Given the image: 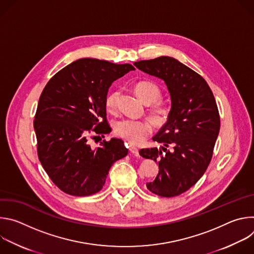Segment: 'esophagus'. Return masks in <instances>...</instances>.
Returning <instances> with one entry per match:
<instances>
[{
    "label": "esophagus",
    "mask_w": 254,
    "mask_h": 254,
    "mask_svg": "<svg viewBox=\"0 0 254 254\" xmlns=\"http://www.w3.org/2000/svg\"><path fill=\"white\" fill-rule=\"evenodd\" d=\"M129 151L130 153H132L134 156H137L138 155V149L133 147V146H129Z\"/></svg>",
    "instance_id": "34e87169"
}]
</instances>
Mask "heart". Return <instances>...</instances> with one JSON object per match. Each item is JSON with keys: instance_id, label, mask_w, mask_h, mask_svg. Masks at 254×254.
I'll use <instances>...</instances> for the list:
<instances>
[{"instance_id": "1", "label": "heart", "mask_w": 254, "mask_h": 254, "mask_svg": "<svg viewBox=\"0 0 254 254\" xmlns=\"http://www.w3.org/2000/svg\"><path fill=\"white\" fill-rule=\"evenodd\" d=\"M134 92L138 98L147 104L155 102L149 110L150 119L157 126L165 125L172 112L171 103L167 100H158L161 97V88L150 80H141L134 84ZM119 91L107 93L104 105L108 112H115ZM152 125L147 120L121 119L114 124V131L118 136L127 139L128 142L137 144L146 139L152 133Z\"/></svg>"}]
</instances>
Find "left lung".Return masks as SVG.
<instances>
[{
  "label": "left lung",
  "mask_w": 254,
  "mask_h": 254,
  "mask_svg": "<svg viewBox=\"0 0 254 254\" xmlns=\"http://www.w3.org/2000/svg\"><path fill=\"white\" fill-rule=\"evenodd\" d=\"M168 86L172 112L153 137L162 150L141 149L142 158L159 162V174L147 188L161 197H175L194 186L207 170L220 129V116L205 79L178 60L162 56L134 62Z\"/></svg>",
  "instance_id": "1"
}]
</instances>
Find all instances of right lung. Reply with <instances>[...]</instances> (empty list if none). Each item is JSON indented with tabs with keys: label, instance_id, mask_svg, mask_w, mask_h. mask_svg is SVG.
<instances>
[{
	"label": "right lung",
	"instance_id": "1",
	"mask_svg": "<svg viewBox=\"0 0 254 254\" xmlns=\"http://www.w3.org/2000/svg\"><path fill=\"white\" fill-rule=\"evenodd\" d=\"M130 70L131 64L83 58L58 71L44 87L34 120L37 153L64 193L82 197L99 192L114 163L127 155L120 138L104 139L92 149L88 137L112 130L104 99L112 83Z\"/></svg>",
	"mask_w": 254,
	"mask_h": 254
}]
</instances>
